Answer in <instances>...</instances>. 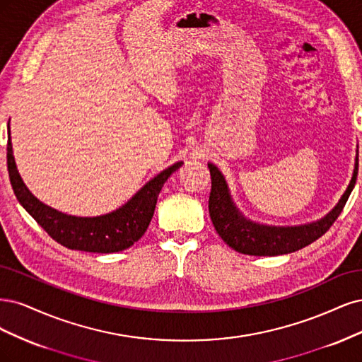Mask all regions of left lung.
Segmentation results:
<instances>
[{
    "label": "left lung",
    "mask_w": 362,
    "mask_h": 362,
    "mask_svg": "<svg viewBox=\"0 0 362 362\" xmlns=\"http://www.w3.org/2000/svg\"><path fill=\"white\" fill-rule=\"evenodd\" d=\"M211 170L212 189L209 197V214L214 227L230 248L248 255H281L298 251L323 236L341 214L349 195L355 188L358 177V153L351 183L338 200L332 211L314 223L293 227H276L254 223L245 218L233 203L227 182L223 173L214 164H207Z\"/></svg>",
    "instance_id": "obj_1"
}]
</instances>
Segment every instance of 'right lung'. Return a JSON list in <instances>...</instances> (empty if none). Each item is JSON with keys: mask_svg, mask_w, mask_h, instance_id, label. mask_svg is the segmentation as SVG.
<instances>
[{"mask_svg": "<svg viewBox=\"0 0 362 362\" xmlns=\"http://www.w3.org/2000/svg\"><path fill=\"white\" fill-rule=\"evenodd\" d=\"M183 162L160 171L148 180L129 202L115 211L100 216H74L43 204L34 197L21 179L10 141L7 138V170L11 188L22 207L37 221L48 235L69 250L87 252H119L141 239L155 214L158 195L171 174L179 170Z\"/></svg>", "mask_w": 362, "mask_h": 362, "instance_id": "add662e5", "label": "right lung"}]
</instances>
